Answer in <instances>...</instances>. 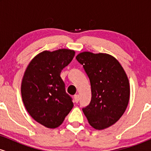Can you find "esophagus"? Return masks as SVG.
Here are the masks:
<instances>
[{
    "instance_id": "obj_1",
    "label": "esophagus",
    "mask_w": 151,
    "mask_h": 151,
    "mask_svg": "<svg viewBox=\"0 0 151 151\" xmlns=\"http://www.w3.org/2000/svg\"><path fill=\"white\" fill-rule=\"evenodd\" d=\"M74 100L76 103H78L79 101V96L78 94H76L74 96Z\"/></svg>"
}]
</instances>
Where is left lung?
I'll list each match as a JSON object with an SVG mask.
<instances>
[{
  "label": "left lung",
  "mask_w": 151,
  "mask_h": 151,
  "mask_svg": "<svg viewBox=\"0 0 151 151\" xmlns=\"http://www.w3.org/2000/svg\"><path fill=\"white\" fill-rule=\"evenodd\" d=\"M76 59L91 83V100L82 111L91 127L102 130L119 120L130 98L129 81L119 62L109 54L83 52Z\"/></svg>",
  "instance_id": "8db88e82"
}]
</instances>
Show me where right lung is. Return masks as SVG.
<instances>
[{"instance_id":"add662e5","label":"right lung","mask_w":151,"mask_h":151,"mask_svg":"<svg viewBox=\"0 0 151 151\" xmlns=\"http://www.w3.org/2000/svg\"><path fill=\"white\" fill-rule=\"evenodd\" d=\"M75 52L59 49L43 51L31 60L21 83V95L26 110L39 124L55 129L73 108L66 93L60 73L70 63Z\"/></svg>"}]
</instances>
